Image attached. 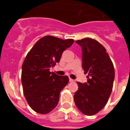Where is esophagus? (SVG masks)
I'll return each instance as SVG.
<instances>
[{
  "label": "esophagus",
  "instance_id": "obj_1",
  "mask_svg": "<svg viewBox=\"0 0 130 130\" xmlns=\"http://www.w3.org/2000/svg\"><path fill=\"white\" fill-rule=\"evenodd\" d=\"M69 82H73L74 80H73V79H71V78H69Z\"/></svg>",
  "mask_w": 130,
  "mask_h": 130
}]
</instances>
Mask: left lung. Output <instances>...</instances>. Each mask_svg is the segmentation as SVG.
Here are the masks:
<instances>
[{
  "mask_svg": "<svg viewBox=\"0 0 130 130\" xmlns=\"http://www.w3.org/2000/svg\"><path fill=\"white\" fill-rule=\"evenodd\" d=\"M82 49V67L88 73L87 83L77 82L79 88L74 94L77 109L84 115L99 113L108 102L115 79L113 62L100 42L86 38L75 42Z\"/></svg>",
  "mask_w": 130,
  "mask_h": 130,
  "instance_id": "obj_1",
  "label": "left lung"
}]
</instances>
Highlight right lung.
I'll list each match as a JSON object with an SVG mask.
<instances>
[{"mask_svg":"<svg viewBox=\"0 0 130 130\" xmlns=\"http://www.w3.org/2000/svg\"><path fill=\"white\" fill-rule=\"evenodd\" d=\"M73 42V39L46 36L40 38L26 55L21 71L23 94L36 113H48L58 105L60 92L69 82V77L59 76L50 69L59 63L63 51Z\"/></svg>","mask_w":130,"mask_h":130,"instance_id":"obj_1","label":"right lung"}]
</instances>
